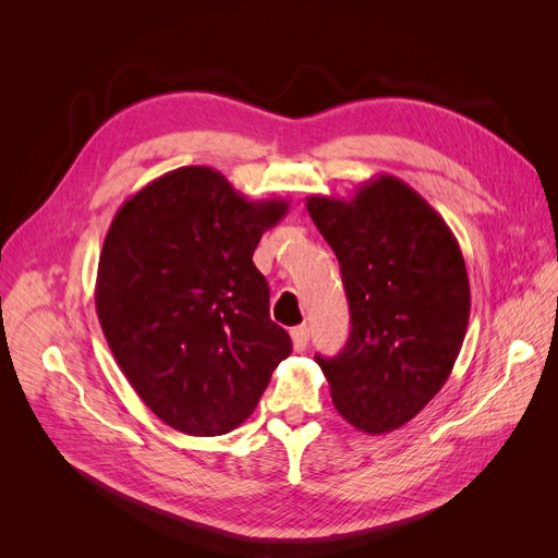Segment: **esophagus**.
<instances>
[{
	"mask_svg": "<svg viewBox=\"0 0 558 558\" xmlns=\"http://www.w3.org/2000/svg\"><path fill=\"white\" fill-rule=\"evenodd\" d=\"M291 340H293V349L295 351H305L310 344V330L307 326H298L291 330Z\"/></svg>",
	"mask_w": 558,
	"mask_h": 558,
	"instance_id": "esophagus-1",
	"label": "esophagus"
}]
</instances>
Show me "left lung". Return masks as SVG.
<instances>
[{
  "instance_id": "1",
  "label": "left lung",
  "mask_w": 558,
  "mask_h": 558,
  "mask_svg": "<svg viewBox=\"0 0 558 558\" xmlns=\"http://www.w3.org/2000/svg\"><path fill=\"white\" fill-rule=\"evenodd\" d=\"M307 211L340 260L351 312L340 356L316 363L351 426L391 433L437 396L463 347L470 283L459 242L391 174L359 185L351 199L310 195Z\"/></svg>"
}]
</instances>
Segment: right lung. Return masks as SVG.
I'll list each match as a JSON object with an SVG mask.
<instances>
[{"mask_svg":"<svg viewBox=\"0 0 558 558\" xmlns=\"http://www.w3.org/2000/svg\"><path fill=\"white\" fill-rule=\"evenodd\" d=\"M286 199H248L211 167H179L116 211L95 307L116 363L167 426L226 435L256 410L291 337L253 265Z\"/></svg>","mask_w":558,"mask_h":558,"instance_id":"1","label":"right lung"}]
</instances>
